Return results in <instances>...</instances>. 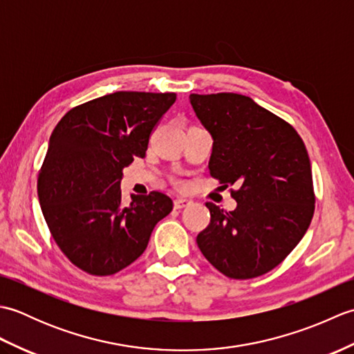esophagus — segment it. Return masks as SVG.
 <instances>
[{
    "label": "esophagus",
    "mask_w": 354,
    "mask_h": 354,
    "mask_svg": "<svg viewBox=\"0 0 354 354\" xmlns=\"http://www.w3.org/2000/svg\"><path fill=\"white\" fill-rule=\"evenodd\" d=\"M190 204H192V201L185 199V198H178V199H175V208H176V209L185 208V207H189Z\"/></svg>",
    "instance_id": "esophagus-1"
}]
</instances>
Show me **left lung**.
Wrapping results in <instances>:
<instances>
[{
	"instance_id": "1",
	"label": "left lung",
	"mask_w": 354,
	"mask_h": 354,
	"mask_svg": "<svg viewBox=\"0 0 354 354\" xmlns=\"http://www.w3.org/2000/svg\"><path fill=\"white\" fill-rule=\"evenodd\" d=\"M190 103L213 138L209 175L231 189L234 212L213 202L208 227L196 242L212 265L234 280L272 270L306 234L315 212L307 149L293 127L234 93L190 94Z\"/></svg>"
}]
</instances>
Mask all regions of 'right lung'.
Returning a JSON list of instances; mask_svg holds the SVG:
<instances>
[{"mask_svg": "<svg viewBox=\"0 0 354 354\" xmlns=\"http://www.w3.org/2000/svg\"><path fill=\"white\" fill-rule=\"evenodd\" d=\"M175 93L118 91L70 109L53 131L37 176L48 230L65 257L106 277L137 260L173 202L150 192L122 201L123 169L145 158L149 138Z\"/></svg>", "mask_w": 354, "mask_h": 354, "instance_id": "obj_1", "label": "right lung"}]
</instances>
